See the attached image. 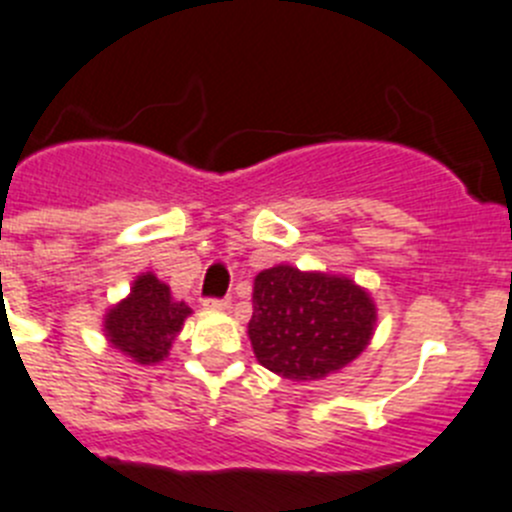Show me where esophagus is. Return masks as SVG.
Returning <instances> with one entry per match:
<instances>
[{"mask_svg": "<svg viewBox=\"0 0 512 512\" xmlns=\"http://www.w3.org/2000/svg\"><path fill=\"white\" fill-rule=\"evenodd\" d=\"M204 308L207 310H227L229 308V300H204Z\"/></svg>", "mask_w": 512, "mask_h": 512, "instance_id": "obj_1", "label": "esophagus"}]
</instances>
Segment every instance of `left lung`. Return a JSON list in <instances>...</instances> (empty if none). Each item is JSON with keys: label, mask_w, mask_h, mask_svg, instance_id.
<instances>
[{"label": "left lung", "mask_w": 512, "mask_h": 512, "mask_svg": "<svg viewBox=\"0 0 512 512\" xmlns=\"http://www.w3.org/2000/svg\"><path fill=\"white\" fill-rule=\"evenodd\" d=\"M376 303L346 275L275 265L257 272L247 323L255 358L288 381H321L356 361L376 331Z\"/></svg>", "instance_id": "left-lung-1"}]
</instances>
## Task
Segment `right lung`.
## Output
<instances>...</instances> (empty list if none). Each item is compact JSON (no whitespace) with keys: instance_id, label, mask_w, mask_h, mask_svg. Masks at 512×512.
<instances>
[{"instance_id":"1","label":"right lung","mask_w":512,"mask_h":512,"mask_svg":"<svg viewBox=\"0 0 512 512\" xmlns=\"http://www.w3.org/2000/svg\"><path fill=\"white\" fill-rule=\"evenodd\" d=\"M191 308L176 300L171 288L154 272H141L131 285V293L105 310L103 336L133 364L156 366L171 351Z\"/></svg>"}]
</instances>
